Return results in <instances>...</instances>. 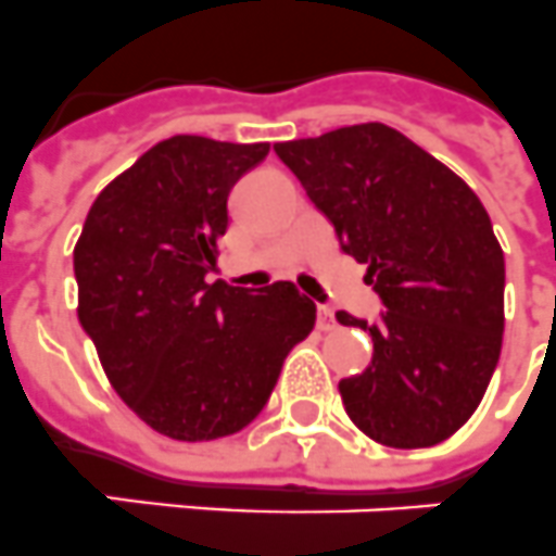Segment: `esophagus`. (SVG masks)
Returning <instances> with one entry per match:
<instances>
[{
  "label": "esophagus",
  "instance_id": "1",
  "mask_svg": "<svg viewBox=\"0 0 556 556\" xmlns=\"http://www.w3.org/2000/svg\"><path fill=\"white\" fill-rule=\"evenodd\" d=\"M316 325H319V330H333L336 328V316L330 307L319 305V316H316Z\"/></svg>",
  "mask_w": 556,
  "mask_h": 556
}]
</instances>
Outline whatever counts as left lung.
<instances>
[{"mask_svg": "<svg viewBox=\"0 0 556 556\" xmlns=\"http://www.w3.org/2000/svg\"><path fill=\"white\" fill-rule=\"evenodd\" d=\"M274 152L344 254L367 265L365 282L384 305L379 321L336 314L372 336L367 370L339 381L350 421L395 450L441 444L478 409L503 348L506 260L486 208L384 124L274 143Z\"/></svg>", "mask_w": 556, "mask_h": 556, "instance_id": "1", "label": "left lung"}]
</instances>
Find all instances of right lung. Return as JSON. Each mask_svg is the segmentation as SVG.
<instances>
[{
  "label": "right lung",
  "instance_id": "right-lung-1",
  "mask_svg": "<svg viewBox=\"0 0 556 556\" xmlns=\"http://www.w3.org/2000/svg\"><path fill=\"white\" fill-rule=\"evenodd\" d=\"M268 143L175 135L92 203L73 251L78 321L106 379L143 424L214 441L268 404L316 305L293 282L260 291L206 282L228 228V194Z\"/></svg>",
  "mask_w": 556,
  "mask_h": 556
}]
</instances>
